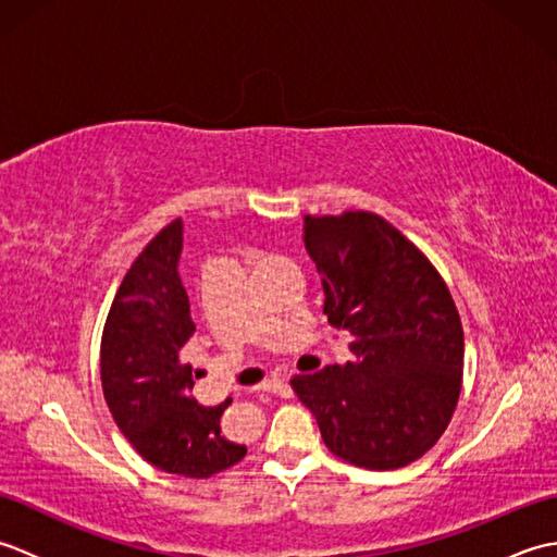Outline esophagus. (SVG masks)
I'll return each mask as SVG.
<instances>
[{"label":"esophagus","instance_id":"obj_1","mask_svg":"<svg viewBox=\"0 0 557 557\" xmlns=\"http://www.w3.org/2000/svg\"><path fill=\"white\" fill-rule=\"evenodd\" d=\"M282 385H285V381H282L280 375H272V377H268V381L256 385V393H270V395H275V393H280V389H282Z\"/></svg>","mask_w":557,"mask_h":557}]
</instances>
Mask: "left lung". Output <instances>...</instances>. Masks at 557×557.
I'll return each mask as SVG.
<instances>
[{"instance_id":"obj_1","label":"left lung","mask_w":557,"mask_h":557,"mask_svg":"<svg viewBox=\"0 0 557 557\" xmlns=\"http://www.w3.org/2000/svg\"><path fill=\"white\" fill-rule=\"evenodd\" d=\"M182 220L146 244L116 289L100 342V381L114 423L150 465L188 479H210L239 465L246 445L220 431L232 405L200 407L191 389L200 371L182 361L196 325L176 272Z\"/></svg>"}]
</instances>
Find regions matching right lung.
<instances>
[{
    "mask_svg": "<svg viewBox=\"0 0 557 557\" xmlns=\"http://www.w3.org/2000/svg\"><path fill=\"white\" fill-rule=\"evenodd\" d=\"M304 244L323 277L327 323L351 333L354 359L289 385L333 455L363 469L409 467L457 409L465 333L445 280L375 212L306 215Z\"/></svg>",
    "mask_w": 557,
    "mask_h": 557,
    "instance_id": "right-lung-1",
    "label": "right lung"
}]
</instances>
